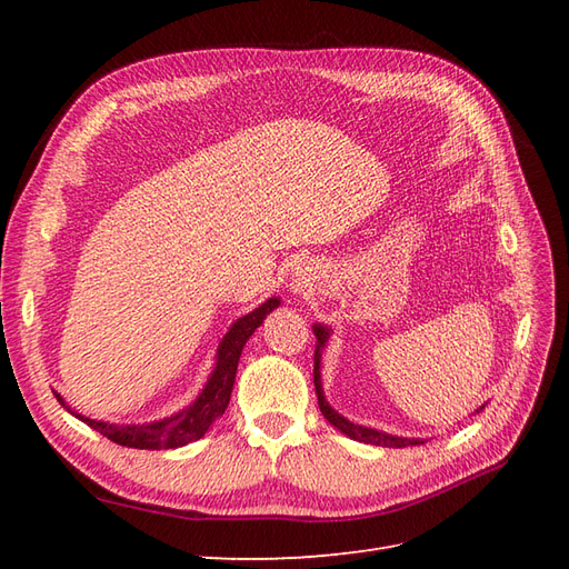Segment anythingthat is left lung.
<instances>
[{
	"instance_id": "1",
	"label": "left lung",
	"mask_w": 569,
	"mask_h": 569,
	"mask_svg": "<svg viewBox=\"0 0 569 569\" xmlns=\"http://www.w3.org/2000/svg\"><path fill=\"white\" fill-rule=\"evenodd\" d=\"M313 335H316V356H313V382H316V393H318V406L320 412L327 418L332 427H337L341 435H347L353 441H363V443H372V446H385V449H406V446H420L425 443V439L420 437H396V435H387L382 429H372L366 425H358L351 422L337 412L330 403L325 399V391H322V372H320V363H322V349L327 347V341H330L332 335V327H327L322 322L313 325ZM485 406H479L475 412H479Z\"/></svg>"
}]
</instances>
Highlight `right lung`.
Returning a JSON list of instances; mask_svg holds the SVG:
<instances>
[{"instance_id":"1","label":"right lung","mask_w":569,"mask_h":569,"mask_svg":"<svg viewBox=\"0 0 569 569\" xmlns=\"http://www.w3.org/2000/svg\"><path fill=\"white\" fill-rule=\"evenodd\" d=\"M280 306L278 297H270L258 308H253L251 313L237 318L230 330L222 337L216 351V366L206 380L203 389L199 391L197 399L182 408L180 412H173L170 418L163 420H153V422H142V425H113V422H101V420H90L80 416V412L71 410L66 406L63 396L54 391L59 403L82 420L84 425H90L97 429L99 435H104L107 439L128 446V449H147V451H161V449H180V446L192 443L201 439L209 427L226 412L230 403V393L234 387V375H237V363L239 356H242L244 343L249 337L256 332V327H261L266 316L272 313L274 308Z\"/></svg>"}]
</instances>
